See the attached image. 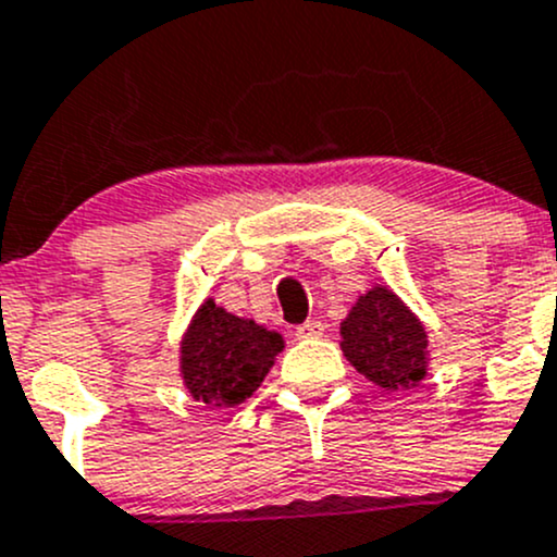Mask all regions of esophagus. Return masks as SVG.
<instances>
[{
	"label": "esophagus",
	"instance_id": "obj_1",
	"mask_svg": "<svg viewBox=\"0 0 557 557\" xmlns=\"http://www.w3.org/2000/svg\"><path fill=\"white\" fill-rule=\"evenodd\" d=\"M295 335L300 337V341H313V337L324 335V324H321V321H317V319H311V321H306V324L297 326Z\"/></svg>",
	"mask_w": 557,
	"mask_h": 557
}]
</instances>
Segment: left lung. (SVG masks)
<instances>
[{
  "label": "left lung",
  "mask_w": 557,
  "mask_h": 557,
  "mask_svg": "<svg viewBox=\"0 0 557 557\" xmlns=\"http://www.w3.org/2000/svg\"><path fill=\"white\" fill-rule=\"evenodd\" d=\"M343 357L383 392H407L426 377L429 332L388 286L375 284L357 297L341 321Z\"/></svg>",
  "instance_id": "1"
}]
</instances>
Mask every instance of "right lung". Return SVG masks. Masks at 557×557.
<instances>
[{"mask_svg": "<svg viewBox=\"0 0 557 557\" xmlns=\"http://www.w3.org/2000/svg\"><path fill=\"white\" fill-rule=\"evenodd\" d=\"M284 337L255 319L236 317L206 297L180 341V377L195 403L236 407L265 381Z\"/></svg>", "mask_w": 557, "mask_h": 557, "instance_id": "add662e5", "label": "right lung"}]
</instances>
